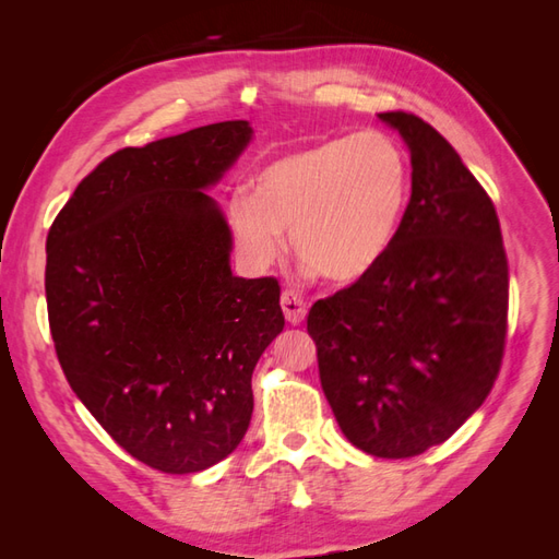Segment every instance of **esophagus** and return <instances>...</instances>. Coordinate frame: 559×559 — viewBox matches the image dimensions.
<instances>
[{
	"label": "esophagus",
	"mask_w": 559,
	"mask_h": 559,
	"mask_svg": "<svg viewBox=\"0 0 559 559\" xmlns=\"http://www.w3.org/2000/svg\"><path fill=\"white\" fill-rule=\"evenodd\" d=\"M280 300H282V310H284L286 321H289V324H294V326H298L308 314L306 300H302L300 294H296V292H284Z\"/></svg>",
	"instance_id": "esophagus-1"
}]
</instances>
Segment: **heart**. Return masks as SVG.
<instances>
[{
  "label": "heart",
  "instance_id": "1",
  "mask_svg": "<svg viewBox=\"0 0 559 559\" xmlns=\"http://www.w3.org/2000/svg\"><path fill=\"white\" fill-rule=\"evenodd\" d=\"M413 170L401 144L364 130L292 151L263 165L251 193L228 207L230 230L253 267L280 259L284 233L321 277L352 284L392 251L411 205Z\"/></svg>",
  "mask_w": 559,
  "mask_h": 559
}]
</instances>
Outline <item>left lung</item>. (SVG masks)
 Returning a JSON list of instances; mask_svg holds the SVG:
<instances>
[{
  "label": "left lung",
  "mask_w": 559,
  "mask_h": 559,
  "mask_svg": "<svg viewBox=\"0 0 559 559\" xmlns=\"http://www.w3.org/2000/svg\"><path fill=\"white\" fill-rule=\"evenodd\" d=\"M378 118L411 151V205L386 259L317 300L308 333L347 441L405 460L448 441L492 392L509 261L492 200L443 134L415 114Z\"/></svg>",
  "instance_id": "obj_1"
}]
</instances>
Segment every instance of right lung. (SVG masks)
I'll return each mask as SVG.
<instances>
[{"label":"right lung","mask_w":559,"mask_h":559,"mask_svg":"<svg viewBox=\"0 0 559 559\" xmlns=\"http://www.w3.org/2000/svg\"><path fill=\"white\" fill-rule=\"evenodd\" d=\"M251 134L224 121L116 151L48 230L64 378L118 445L163 473L205 471L240 445L251 373L284 329L277 280L230 273V228L207 195Z\"/></svg>","instance_id":"add662e5"}]
</instances>
